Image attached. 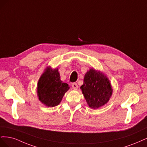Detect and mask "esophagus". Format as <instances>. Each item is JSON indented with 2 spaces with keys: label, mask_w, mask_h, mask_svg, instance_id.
<instances>
[{
  "label": "esophagus",
  "mask_w": 147,
  "mask_h": 147,
  "mask_svg": "<svg viewBox=\"0 0 147 147\" xmlns=\"http://www.w3.org/2000/svg\"><path fill=\"white\" fill-rule=\"evenodd\" d=\"M72 87L74 89H77L78 87V84H77V83H73L72 84Z\"/></svg>",
  "instance_id": "obj_1"
}]
</instances>
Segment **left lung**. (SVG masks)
<instances>
[{
  "instance_id": "obj_1",
  "label": "left lung",
  "mask_w": 147,
  "mask_h": 147,
  "mask_svg": "<svg viewBox=\"0 0 147 147\" xmlns=\"http://www.w3.org/2000/svg\"><path fill=\"white\" fill-rule=\"evenodd\" d=\"M80 88L89 107L94 109L106 104L112 94L108 78L102 73L92 69L85 74Z\"/></svg>"
}]
</instances>
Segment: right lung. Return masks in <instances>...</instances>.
<instances>
[{
  "instance_id": "add662e5",
  "label": "right lung",
  "mask_w": 147,
  "mask_h": 147,
  "mask_svg": "<svg viewBox=\"0 0 147 147\" xmlns=\"http://www.w3.org/2000/svg\"><path fill=\"white\" fill-rule=\"evenodd\" d=\"M69 89L68 84L60 80L58 70L47 68L38 82V99L48 107H55L60 103Z\"/></svg>"
}]
</instances>
